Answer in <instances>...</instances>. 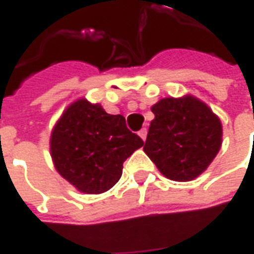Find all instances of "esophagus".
Returning <instances> with one entry per match:
<instances>
[{"instance_id": "esophagus-1", "label": "esophagus", "mask_w": 254, "mask_h": 254, "mask_svg": "<svg viewBox=\"0 0 254 254\" xmlns=\"http://www.w3.org/2000/svg\"><path fill=\"white\" fill-rule=\"evenodd\" d=\"M138 136H140V137L143 138L144 141H145V138H147V127H143V129L138 132Z\"/></svg>"}]
</instances>
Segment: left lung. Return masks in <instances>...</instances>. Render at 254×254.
Listing matches in <instances>:
<instances>
[{"mask_svg": "<svg viewBox=\"0 0 254 254\" xmlns=\"http://www.w3.org/2000/svg\"><path fill=\"white\" fill-rule=\"evenodd\" d=\"M144 152L173 181H191L211 165L222 145V124L193 96L165 98L152 106Z\"/></svg>", "mask_w": 254, "mask_h": 254, "instance_id": "8db88e82", "label": "left lung"}]
</instances>
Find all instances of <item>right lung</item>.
I'll use <instances>...</instances> for the list:
<instances>
[{
  "mask_svg": "<svg viewBox=\"0 0 254 254\" xmlns=\"http://www.w3.org/2000/svg\"><path fill=\"white\" fill-rule=\"evenodd\" d=\"M143 144L121 114L111 116L100 105L78 99L56 124L50 151L67 182L83 193L98 194L116 185L124 162Z\"/></svg>",
  "mask_w": 254,
  "mask_h": 254,
  "instance_id": "add662e5",
  "label": "right lung"
}]
</instances>
